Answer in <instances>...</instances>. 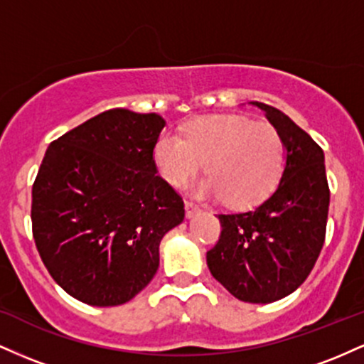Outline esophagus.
Instances as JSON below:
<instances>
[{"mask_svg":"<svg viewBox=\"0 0 364 364\" xmlns=\"http://www.w3.org/2000/svg\"><path fill=\"white\" fill-rule=\"evenodd\" d=\"M185 210H186V217L188 219H191V217H195L196 214L200 212V208L195 205V203L191 202H185Z\"/></svg>","mask_w":364,"mask_h":364,"instance_id":"obj_1","label":"esophagus"}]
</instances>
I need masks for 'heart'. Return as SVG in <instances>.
Returning a JSON list of instances; mask_svg holds the SVG:
<instances>
[{
	"instance_id": "heart-1",
	"label": "heart",
	"mask_w": 364,
	"mask_h": 364,
	"mask_svg": "<svg viewBox=\"0 0 364 364\" xmlns=\"http://www.w3.org/2000/svg\"><path fill=\"white\" fill-rule=\"evenodd\" d=\"M181 135L159 136L154 164L171 186L186 185L205 166L208 176L193 188L200 198L223 196L229 207H252L272 193L282 176L286 147L272 124L243 116H202L191 119Z\"/></svg>"
}]
</instances>
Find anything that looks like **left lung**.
I'll return each instance as SVG.
<instances>
[{"mask_svg":"<svg viewBox=\"0 0 364 364\" xmlns=\"http://www.w3.org/2000/svg\"><path fill=\"white\" fill-rule=\"evenodd\" d=\"M286 147L277 186L252 210L219 214L220 237L207 253L210 274L245 303H272L304 282L325 241L330 191L323 150L289 116L262 102Z\"/></svg>","mask_w":364,"mask_h":364,"instance_id":"1","label":"left lung"}]
</instances>
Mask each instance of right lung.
Segmentation results:
<instances>
[{
    "instance_id": "add662e5",
    "label": "right lung",
    "mask_w": 364,
    "mask_h": 364,
    "mask_svg": "<svg viewBox=\"0 0 364 364\" xmlns=\"http://www.w3.org/2000/svg\"><path fill=\"white\" fill-rule=\"evenodd\" d=\"M166 121L109 109L54 140L32 186V231L58 286L92 306L135 298L159 269V245L185 219L152 149Z\"/></svg>"
}]
</instances>
